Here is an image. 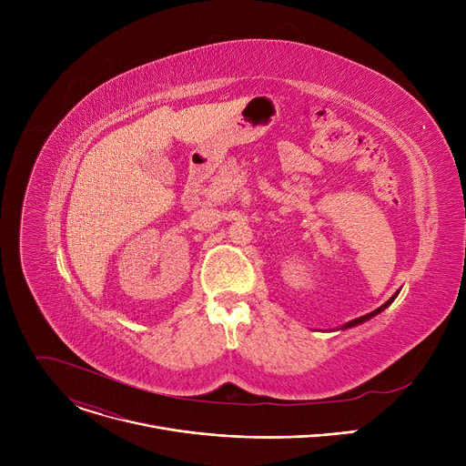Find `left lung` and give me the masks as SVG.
I'll use <instances>...</instances> for the list:
<instances>
[{
  "mask_svg": "<svg viewBox=\"0 0 466 466\" xmlns=\"http://www.w3.org/2000/svg\"><path fill=\"white\" fill-rule=\"evenodd\" d=\"M396 295H398V293H396ZM396 295H394V297H390V299H389V300H387V302H385V304H383V306H380V308H378V309H374V311H370V313H367V315H363V317H360V319H354V320H350V322H347V324H345V326H343V328H352V326H356V324H360V322H365V320H369V319H370V317H374V315H378V313H380V311H383V309H385V308H387V306H389V304H390V302H392V300H394V299H396Z\"/></svg>",
  "mask_w": 466,
  "mask_h": 466,
  "instance_id": "left-lung-1",
  "label": "left lung"
}]
</instances>
